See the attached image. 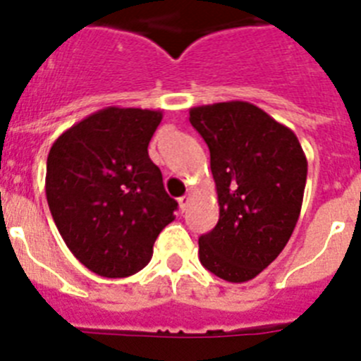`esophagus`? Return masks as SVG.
<instances>
[{
  "mask_svg": "<svg viewBox=\"0 0 361 361\" xmlns=\"http://www.w3.org/2000/svg\"><path fill=\"white\" fill-rule=\"evenodd\" d=\"M190 200H191V195L180 197V199H178V209H180V212H186V208H188V204H190Z\"/></svg>",
  "mask_w": 361,
  "mask_h": 361,
  "instance_id": "34e87169",
  "label": "esophagus"
}]
</instances>
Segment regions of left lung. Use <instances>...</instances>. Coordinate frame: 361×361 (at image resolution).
<instances>
[{"label":"left lung","mask_w":361,"mask_h":361,"mask_svg":"<svg viewBox=\"0 0 361 361\" xmlns=\"http://www.w3.org/2000/svg\"><path fill=\"white\" fill-rule=\"evenodd\" d=\"M190 123L209 148L219 222L200 264L226 282L253 280L286 247L304 200L307 159L286 124L245 101L204 104Z\"/></svg>","instance_id":"obj_1"}]
</instances>
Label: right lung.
<instances>
[{
  "instance_id": "right-lung-1",
  "label": "right lung",
  "mask_w": 361,
  "mask_h": 361,
  "mask_svg": "<svg viewBox=\"0 0 361 361\" xmlns=\"http://www.w3.org/2000/svg\"><path fill=\"white\" fill-rule=\"evenodd\" d=\"M161 110L108 106L57 137L47 159L50 213L73 257L104 279L148 266L177 202L148 145Z\"/></svg>"
}]
</instances>
